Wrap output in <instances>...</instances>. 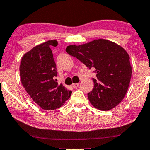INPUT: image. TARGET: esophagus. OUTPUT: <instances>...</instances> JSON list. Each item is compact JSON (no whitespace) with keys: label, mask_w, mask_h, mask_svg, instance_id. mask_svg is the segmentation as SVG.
Wrapping results in <instances>:
<instances>
[{"label":"esophagus","mask_w":150,"mask_h":150,"mask_svg":"<svg viewBox=\"0 0 150 150\" xmlns=\"http://www.w3.org/2000/svg\"><path fill=\"white\" fill-rule=\"evenodd\" d=\"M79 86V83H73L72 84V87L74 88H77Z\"/></svg>","instance_id":"esophagus-1"}]
</instances>
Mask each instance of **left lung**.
<instances>
[{"label": "left lung", "instance_id": "obj_1", "mask_svg": "<svg viewBox=\"0 0 150 150\" xmlns=\"http://www.w3.org/2000/svg\"><path fill=\"white\" fill-rule=\"evenodd\" d=\"M66 52L89 69H95L97 79L88 93L91 105L98 110H110L125 98L131 79L132 68L127 51L115 42L93 40L81 45L67 47Z\"/></svg>", "mask_w": 150, "mask_h": 150}]
</instances>
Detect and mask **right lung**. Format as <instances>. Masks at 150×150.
Instances as JSON below:
<instances>
[{"label": "right lung", "mask_w": 150, "mask_h": 150, "mask_svg": "<svg viewBox=\"0 0 150 150\" xmlns=\"http://www.w3.org/2000/svg\"><path fill=\"white\" fill-rule=\"evenodd\" d=\"M57 45L54 40L33 47L24 54L19 67L20 79L27 93L46 110L61 107L72 93L54 79L57 71L51 48Z\"/></svg>", "instance_id": "obj_1"}]
</instances>
